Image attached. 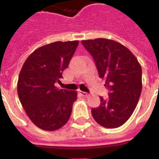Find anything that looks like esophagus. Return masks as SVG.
<instances>
[{"label":"esophagus","instance_id":"obj_1","mask_svg":"<svg viewBox=\"0 0 159 159\" xmlns=\"http://www.w3.org/2000/svg\"><path fill=\"white\" fill-rule=\"evenodd\" d=\"M81 94H82V96H83V97H88L89 96V94L87 93V92H81Z\"/></svg>","mask_w":159,"mask_h":159}]
</instances>
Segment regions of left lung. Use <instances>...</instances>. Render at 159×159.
I'll use <instances>...</instances> for the list:
<instances>
[{
	"label": "left lung",
	"mask_w": 159,
	"mask_h": 159,
	"mask_svg": "<svg viewBox=\"0 0 159 159\" xmlns=\"http://www.w3.org/2000/svg\"><path fill=\"white\" fill-rule=\"evenodd\" d=\"M92 55L99 77L106 80L109 97L92 109L93 118L105 128L120 127L133 114L142 91V69L135 56L121 43L107 39L82 41Z\"/></svg>",
	"instance_id": "obj_1"
}]
</instances>
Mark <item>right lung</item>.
Segmentation results:
<instances>
[{
  "mask_svg": "<svg viewBox=\"0 0 159 159\" xmlns=\"http://www.w3.org/2000/svg\"><path fill=\"white\" fill-rule=\"evenodd\" d=\"M79 41H57L37 48L25 60L17 92L27 116L37 127L53 131L70 118L77 92L55 87L69 65Z\"/></svg>",
  "mask_w": 159,
  "mask_h": 159,
  "instance_id": "obj_1",
  "label": "right lung"
}]
</instances>
